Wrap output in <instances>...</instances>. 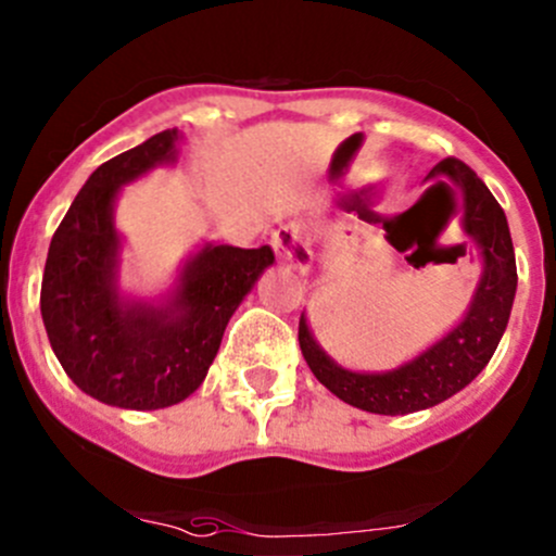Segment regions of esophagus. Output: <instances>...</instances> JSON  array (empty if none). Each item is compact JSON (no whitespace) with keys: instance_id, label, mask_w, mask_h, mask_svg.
<instances>
[{"instance_id":"obj_1","label":"esophagus","mask_w":556,"mask_h":556,"mask_svg":"<svg viewBox=\"0 0 556 556\" xmlns=\"http://www.w3.org/2000/svg\"><path fill=\"white\" fill-rule=\"evenodd\" d=\"M274 253L288 271L306 274L314 263L312 237H308L306 226L288 224L274 231Z\"/></svg>"}]
</instances>
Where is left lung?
<instances>
[{
  "label": "left lung",
  "mask_w": 556,
  "mask_h": 556,
  "mask_svg": "<svg viewBox=\"0 0 556 556\" xmlns=\"http://www.w3.org/2000/svg\"><path fill=\"white\" fill-rule=\"evenodd\" d=\"M426 184L429 189L442 186L458 197L460 231L469 242H475L482 261L479 282L464 317L410 362L383 372H359L338 365L317 343L306 314H301L298 323L303 359L312 367L317 381L346 405L378 416L426 410L475 381L498 349L517 293V263H514L509 224L488 186L469 165L453 156L431 167Z\"/></svg>",
  "instance_id": "left-lung-1"
}]
</instances>
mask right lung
Wrapping results in <instances>:
<instances>
[{"label": "right lung", "mask_w": 556, "mask_h": 556, "mask_svg": "<svg viewBox=\"0 0 556 556\" xmlns=\"http://www.w3.org/2000/svg\"><path fill=\"white\" fill-rule=\"evenodd\" d=\"M184 136L156 132L103 162L52 233L42 277V319L66 376L92 400L125 410H160L200 389L231 314L274 263L255 250L204 242L160 298L122 290L116 200L154 167L175 165Z\"/></svg>", "instance_id": "1"}]
</instances>
